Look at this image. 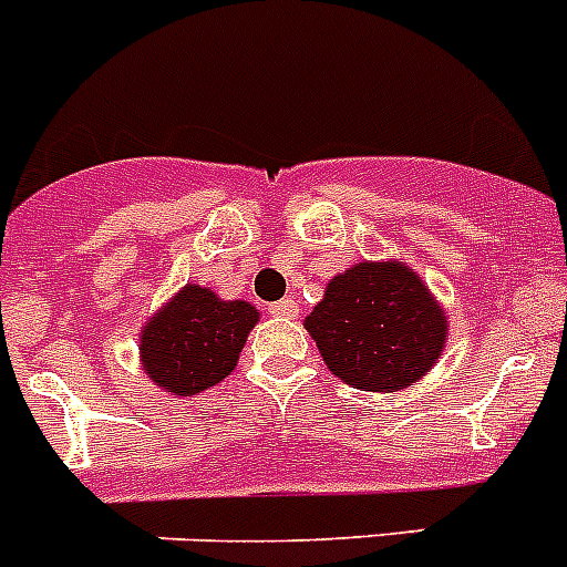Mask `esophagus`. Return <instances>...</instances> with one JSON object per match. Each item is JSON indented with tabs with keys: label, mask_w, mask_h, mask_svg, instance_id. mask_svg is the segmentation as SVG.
I'll list each match as a JSON object with an SVG mask.
<instances>
[{
	"label": "esophagus",
	"mask_w": 567,
	"mask_h": 567,
	"mask_svg": "<svg viewBox=\"0 0 567 567\" xmlns=\"http://www.w3.org/2000/svg\"><path fill=\"white\" fill-rule=\"evenodd\" d=\"M269 315L272 318H298V303L292 298H284L278 303H269Z\"/></svg>",
	"instance_id": "34e87169"
}]
</instances>
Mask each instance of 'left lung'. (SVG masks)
<instances>
[{
  "mask_svg": "<svg viewBox=\"0 0 567 567\" xmlns=\"http://www.w3.org/2000/svg\"><path fill=\"white\" fill-rule=\"evenodd\" d=\"M334 378L360 392H400L434 363L449 320L403 260H363L329 280L303 320Z\"/></svg>",
  "mask_w": 567,
  "mask_h": 567,
  "instance_id": "obj_1",
  "label": "left lung"
}]
</instances>
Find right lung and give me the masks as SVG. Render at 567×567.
Masks as SVG:
<instances>
[{"mask_svg": "<svg viewBox=\"0 0 567 567\" xmlns=\"http://www.w3.org/2000/svg\"><path fill=\"white\" fill-rule=\"evenodd\" d=\"M258 309L247 300H221L187 284L142 329V363L155 385L178 398L221 383L238 363Z\"/></svg>", "mask_w": 567, "mask_h": 567, "instance_id": "add662e5", "label": "right lung"}]
</instances>
